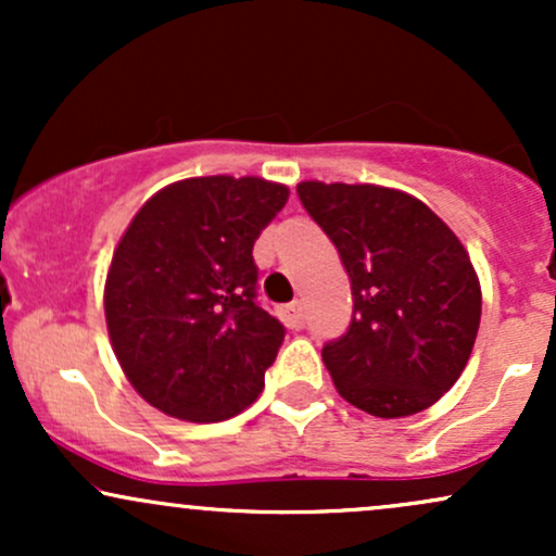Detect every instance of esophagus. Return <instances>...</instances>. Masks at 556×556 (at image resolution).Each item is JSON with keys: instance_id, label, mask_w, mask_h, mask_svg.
Returning <instances> with one entry per match:
<instances>
[{"instance_id": "34e87169", "label": "esophagus", "mask_w": 556, "mask_h": 556, "mask_svg": "<svg viewBox=\"0 0 556 556\" xmlns=\"http://www.w3.org/2000/svg\"><path fill=\"white\" fill-rule=\"evenodd\" d=\"M279 316H282V321H285L290 329H300V327H303V305H300V303L285 305V308L279 311Z\"/></svg>"}]
</instances>
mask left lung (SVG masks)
Masks as SVG:
<instances>
[{
  "label": "left lung",
  "mask_w": 556,
  "mask_h": 556,
  "mask_svg": "<svg viewBox=\"0 0 556 556\" xmlns=\"http://www.w3.org/2000/svg\"><path fill=\"white\" fill-rule=\"evenodd\" d=\"M298 195L353 290V321L321 350L337 392L379 418L431 407L460 379L481 324V285L463 242L402 190L311 180Z\"/></svg>",
  "instance_id": "1"
}]
</instances>
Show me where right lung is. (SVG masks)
<instances>
[{
  "instance_id": "right-lung-1",
  "label": "right lung",
  "mask_w": 556,
  "mask_h": 556,
  "mask_svg": "<svg viewBox=\"0 0 556 556\" xmlns=\"http://www.w3.org/2000/svg\"><path fill=\"white\" fill-rule=\"evenodd\" d=\"M287 195L261 177H190L132 216L104 314L127 381L156 410L214 424L256 402L285 327L256 300L253 242Z\"/></svg>"
}]
</instances>
